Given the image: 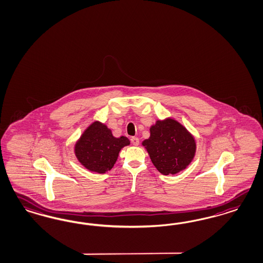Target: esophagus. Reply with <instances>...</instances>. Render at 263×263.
Masks as SVG:
<instances>
[{"instance_id":"34e87169","label":"esophagus","mask_w":263,"mask_h":263,"mask_svg":"<svg viewBox=\"0 0 263 263\" xmlns=\"http://www.w3.org/2000/svg\"><path fill=\"white\" fill-rule=\"evenodd\" d=\"M131 143H132V145H138L140 142H139V139L137 137H132L131 138Z\"/></svg>"}]
</instances>
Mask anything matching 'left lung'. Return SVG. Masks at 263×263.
Here are the masks:
<instances>
[{"mask_svg":"<svg viewBox=\"0 0 263 263\" xmlns=\"http://www.w3.org/2000/svg\"><path fill=\"white\" fill-rule=\"evenodd\" d=\"M156 169L163 175L184 170L194 157L195 140L172 118L157 120L151 127V137L143 142Z\"/></svg>","mask_w":263,"mask_h":263,"instance_id":"left-lung-1","label":"left lung"}]
</instances>
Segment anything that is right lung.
Segmentation results:
<instances>
[{
	"label": "right lung",
	"mask_w": 263,
	"mask_h": 263,
	"mask_svg": "<svg viewBox=\"0 0 263 263\" xmlns=\"http://www.w3.org/2000/svg\"><path fill=\"white\" fill-rule=\"evenodd\" d=\"M129 144L126 137L116 138L108 127L95 121L76 144L74 153L86 169L102 174L114 167L120 149Z\"/></svg>",
	"instance_id": "obj_1"
}]
</instances>
